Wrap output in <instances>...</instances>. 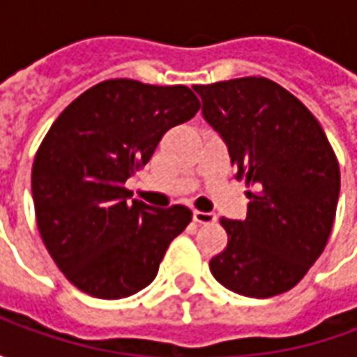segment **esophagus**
I'll use <instances>...</instances> for the list:
<instances>
[{
	"mask_svg": "<svg viewBox=\"0 0 357 357\" xmlns=\"http://www.w3.org/2000/svg\"><path fill=\"white\" fill-rule=\"evenodd\" d=\"M193 220L197 222V224L210 225V224H214L218 218H216V214H212V212H201V210H195Z\"/></svg>",
	"mask_w": 357,
	"mask_h": 357,
	"instance_id": "34e87169",
	"label": "esophagus"
}]
</instances>
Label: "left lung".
Listing matches in <instances>:
<instances>
[{
  "label": "left lung",
  "mask_w": 357,
  "mask_h": 357,
  "mask_svg": "<svg viewBox=\"0 0 357 357\" xmlns=\"http://www.w3.org/2000/svg\"><path fill=\"white\" fill-rule=\"evenodd\" d=\"M204 120L229 149L245 179V220L222 218L225 248L210 271L229 291L269 298L291 291L329 241L340 168L319 122L284 88L264 76L193 86Z\"/></svg>",
  "instance_id": "left-lung-1"
}]
</instances>
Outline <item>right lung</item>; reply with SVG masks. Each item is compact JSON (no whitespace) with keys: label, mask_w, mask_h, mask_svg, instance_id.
<instances>
[{"label":"right lung","mask_w":357,"mask_h":357,"mask_svg":"<svg viewBox=\"0 0 357 357\" xmlns=\"http://www.w3.org/2000/svg\"><path fill=\"white\" fill-rule=\"evenodd\" d=\"M199 109L187 86L114 78L84 91L51 124L32 164L36 224L76 289L114 300L155 279L193 214L181 204L130 202L124 183L151 160L164 133Z\"/></svg>","instance_id":"right-lung-1"}]
</instances>
